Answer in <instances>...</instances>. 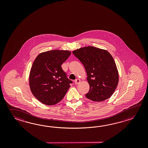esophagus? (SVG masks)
Wrapping results in <instances>:
<instances>
[{"label": "esophagus", "instance_id": "1", "mask_svg": "<svg viewBox=\"0 0 148 148\" xmlns=\"http://www.w3.org/2000/svg\"><path fill=\"white\" fill-rule=\"evenodd\" d=\"M80 80L79 79H75V85H78V84L80 83Z\"/></svg>", "mask_w": 148, "mask_h": 148}]
</instances>
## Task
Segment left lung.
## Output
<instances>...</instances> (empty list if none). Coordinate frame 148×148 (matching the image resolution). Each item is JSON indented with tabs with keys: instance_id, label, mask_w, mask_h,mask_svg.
<instances>
[{
	"instance_id": "8db88e82",
	"label": "left lung",
	"mask_w": 148,
	"mask_h": 148,
	"mask_svg": "<svg viewBox=\"0 0 148 148\" xmlns=\"http://www.w3.org/2000/svg\"><path fill=\"white\" fill-rule=\"evenodd\" d=\"M73 54L82 63L90 89L86 97L94 101L110 97L119 82V73L113 58L107 51L94 47H82Z\"/></svg>"
}]
</instances>
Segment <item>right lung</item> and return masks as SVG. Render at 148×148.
<instances>
[{
  "instance_id": "add662e5",
  "label": "right lung",
  "mask_w": 148,
  "mask_h": 148,
  "mask_svg": "<svg viewBox=\"0 0 148 148\" xmlns=\"http://www.w3.org/2000/svg\"><path fill=\"white\" fill-rule=\"evenodd\" d=\"M71 53L69 51H49L38 54L35 59L29 73V86L35 97L42 103L57 104L73 84L61 68Z\"/></svg>"
}]
</instances>
